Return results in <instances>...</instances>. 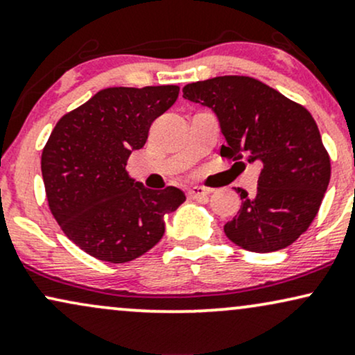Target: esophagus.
Wrapping results in <instances>:
<instances>
[{
  "instance_id": "esophagus-1",
  "label": "esophagus",
  "mask_w": 355,
  "mask_h": 355,
  "mask_svg": "<svg viewBox=\"0 0 355 355\" xmlns=\"http://www.w3.org/2000/svg\"><path fill=\"white\" fill-rule=\"evenodd\" d=\"M210 193V189H205V187H198V185H195V187H191V189L189 190V197L190 198H203V197H207V195Z\"/></svg>"
}]
</instances>
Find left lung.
I'll return each mask as SVG.
<instances>
[{
  "label": "left lung",
  "instance_id": "8db88e82",
  "mask_svg": "<svg viewBox=\"0 0 355 355\" xmlns=\"http://www.w3.org/2000/svg\"><path fill=\"white\" fill-rule=\"evenodd\" d=\"M183 98L217 115L232 162L262 165L257 193L235 189L242 207L223 230L245 250L267 254L294 243L315 218L331 180V158L309 110L250 76L190 83Z\"/></svg>",
  "mask_w": 355,
  "mask_h": 355
}]
</instances>
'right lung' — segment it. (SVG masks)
<instances>
[{
	"instance_id": "obj_1",
	"label": "right lung",
	"mask_w": 355,
	"mask_h": 355,
	"mask_svg": "<svg viewBox=\"0 0 355 355\" xmlns=\"http://www.w3.org/2000/svg\"><path fill=\"white\" fill-rule=\"evenodd\" d=\"M178 92L177 85L105 88L53 128L42 153L48 207L88 255L112 263L144 255L164 237V215L185 202L177 187L150 190L125 170Z\"/></svg>"
}]
</instances>
